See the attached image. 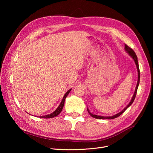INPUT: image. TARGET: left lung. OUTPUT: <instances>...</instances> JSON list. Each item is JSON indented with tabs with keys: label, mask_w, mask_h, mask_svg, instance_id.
I'll return each instance as SVG.
<instances>
[{
	"label": "left lung",
	"mask_w": 153,
	"mask_h": 153,
	"mask_svg": "<svg viewBox=\"0 0 153 153\" xmlns=\"http://www.w3.org/2000/svg\"><path fill=\"white\" fill-rule=\"evenodd\" d=\"M125 50H126V52L130 55V56L133 59L134 61H135V64H136V66H137V71H138V82H137V87H136V89H135V93H134L133 94V98L131 100L130 102H129V103L127 105V106L126 108H125L124 109H123L121 112H119L117 114H115L114 115H113V116H110V117H104V116H101V115H96V114H93L92 113H91L89 110L87 108V111L88 112H89V114H90L91 116H92V117L94 118H96V119H115V118H117V117H119V115H121L124 112V111L126 110L129 106H130L133 102L134 101V100H135V97H136V94H137V89H138V85H139V82H140V69H139V66H138V60H137V55L135 53V52H134L132 48H131L130 47H129L128 45H125Z\"/></svg>",
	"instance_id": "left-lung-1"
}]
</instances>
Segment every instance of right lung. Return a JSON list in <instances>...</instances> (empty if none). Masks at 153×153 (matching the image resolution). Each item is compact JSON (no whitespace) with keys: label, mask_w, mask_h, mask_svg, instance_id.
<instances>
[{"label":"right lung","mask_w":153,"mask_h":153,"mask_svg":"<svg viewBox=\"0 0 153 153\" xmlns=\"http://www.w3.org/2000/svg\"><path fill=\"white\" fill-rule=\"evenodd\" d=\"M71 89H69V91H68L65 94H64V97H63V98H62V101H61V104L59 105V106H58L56 110H55L53 113L50 114H49V115H44V116H40V117H40V118L48 119V118H52V117L57 116V115H58L61 112V111H62V108H63L64 105V101H65V99H66V98L67 97V96L68 95V94L69 93V92L71 91Z\"/></svg>","instance_id":"1"}]
</instances>
